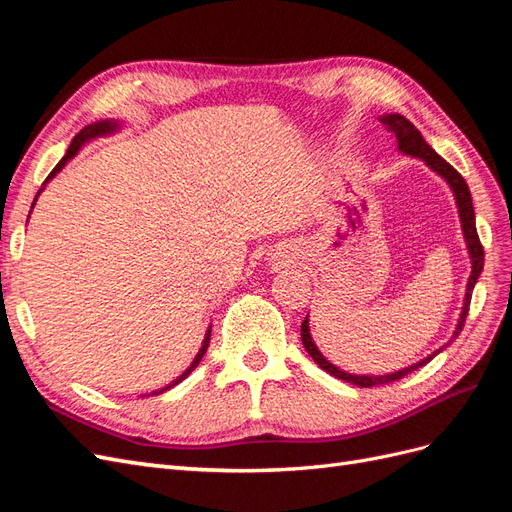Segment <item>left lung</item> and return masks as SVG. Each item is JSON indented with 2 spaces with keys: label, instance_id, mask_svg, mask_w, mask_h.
Instances as JSON below:
<instances>
[{
  "label": "left lung",
  "instance_id": "8db88e82",
  "mask_svg": "<svg viewBox=\"0 0 512 512\" xmlns=\"http://www.w3.org/2000/svg\"><path fill=\"white\" fill-rule=\"evenodd\" d=\"M380 123L382 126L393 132L395 138H397V149L401 153H406V156H412V158H418L423 160L433 173H438L446 183L448 188L453 190V196H455V203H457V211H459V222H461V230H463V239H466V245H468V254H470V260H472V273H470V280H468V286H466V297H463V307H461V314H459V320H457V327L453 331V339L461 333L463 324H466V316H468V309H470V299H472V290L476 286V280L480 271H483V260H485V252H483V245H480L478 241V232H476V218H474V207H472V196H470V190H468V183L466 179H463L457 170L448 164L444 158H440L436 151H433L427 143L425 138L421 136V132H418L412 123L399 113H389V115H382L380 117ZM301 342H303V348L307 350V354L312 356V359L324 369L329 371L331 376L344 380V382H350V384H356V386H376V384H389V382H395V380H401L404 376H408L410 371L418 369L427 365L433 356L440 354L448 344H444L442 348H438L436 352H431L429 356H425L423 361H418L410 367H404L399 371H393V374H384V376H359V374H348V371L335 367L333 363H329L327 359H324L322 352L318 350V346L314 344L312 339V333H309V318L303 320L301 324Z\"/></svg>",
  "mask_w": 512,
  "mask_h": 512
}]
</instances>
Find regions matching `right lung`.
Returning <instances> with one entry per match:
<instances>
[{
    "label": "right lung",
    "instance_id": "obj_1",
    "mask_svg": "<svg viewBox=\"0 0 512 512\" xmlns=\"http://www.w3.org/2000/svg\"><path fill=\"white\" fill-rule=\"evenodd\" d=\"M117 130H121V123H119L117 119H104V121L89 123V126H85V128H83L79 134H76V136L72 138V143H70V147H68V151H66V156L61 158V162H59V164L53 168V173H51L49 177H46V181H51V179H53V177L59 173V170L68 164V160H72V158L76 156V153L81 151V147H83L85 143L94 141V138H98V136H108V134H115ZM46 181H44V185H46ZM44 185H42V188L38 190V194H36V198H34V205H36V200H38L40 192L44 190ZM34 205H32V209H34ZM29 213H32V211H29ZM209 339H211V327L207 329V333H205V339H203V346H200V350H198V354L194 356V361L190 363V367L185 369L179 378H175L173 382L166 384L164 389H160V391H153L151 395H160V393H164V391H168V389H173V386H175V384H179L181 380L188 378V376L192 374V371L198 367V363L203 361V356H205V352H207V348H209ZM143 397H147V395H143Z\"/></svg>",
    "mask_w": 512,
    "mask_h": 512
}]
</instances>
